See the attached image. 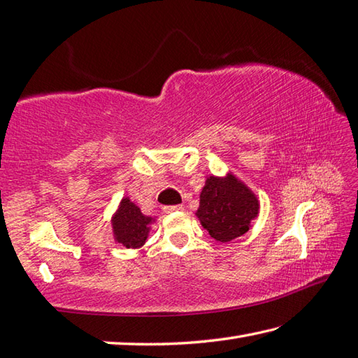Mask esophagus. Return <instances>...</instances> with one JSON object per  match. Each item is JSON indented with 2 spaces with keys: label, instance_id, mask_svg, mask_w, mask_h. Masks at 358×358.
<instances>
[{
  "label": "esophagus",
  "instance_id": "obj_1",
  "mask_svg": "<svg viewBox=\"0 0 358 358\" xmlns=\"http://www.w3.org/2000/svg\"><path fill=\"white\" fill-rule=\"evenodd\" d=\"M183 209H185L183 205H173V206H166L164 211L166 213H180V211H183Z\"/></svg>",
  "mask_w": 358,
  "mask_h": 358
}]
</instances>
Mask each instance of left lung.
Segmentation results:
<instances>
[{
    "label": "left lung",
    "instance_id": "8db88e82",
    "mask_svg": "<svg viewBox=\"0 0 358 358\" xmlns=\"http://www.w3.org/2000/svg\"><path fill=\"white\" fill-rule=\"evenodd\" d=\"M259 199L251 189L228 172L209 175L200 192L197 219L217 242H231L251 228L259 215Z\"/></svg>",
    "mask_w": 358,
    "mask_h": 358
}]
</instances>
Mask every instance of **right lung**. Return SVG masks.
Instances as JSON below:
<instances>
[{"label":"right lung","mask_w":358,"mask_h":358,"mask_svg":"<svg viewBox=\"0 0 358 358\" xmlns=\"http://www.w3.org/2000/svg\"><path fill=\"white\" fill-rule=\"evenodd\" d=\"M155 220L157 217L143 214L136 203L129 197H122L115 214L111 215V234L115 242L125 248H141Z\"/></svg>","instance_id":"add662e5"}]
</instances>
